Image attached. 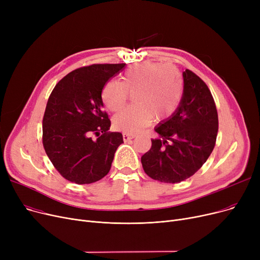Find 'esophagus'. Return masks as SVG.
Masks as SVG:
<instances>
[{
	"mask_svg": "<svg viewBox=\"0 0 260 260\" xmlns=\"http://www.w3.org/2000/svg\"><path fill=\"white\" fill-rule=\"evenodd\" d=\"M133 138H135V135L128 134V133H123V140H124V141H128Z\"/></svg>",
	"mask_w": 260,
	"mask_h": 260,
	"instance_id": "esophagus-1",
	"label": "esophagus"
}]
</instances>
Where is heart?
I'll list each match as a JSON object with an SVG mask.
<instances>
[{
    "instance_id": "obj_1",
    "label": "heart",
    "mask_w": 260,
    "mask_h": 260,
    "mask_svg": "<svg viewBox=\"0 0 260 260\" xmlns=\"http://www.w3.org/2000/svg\"><path fill=\"white\" fill-rule=\"evenodd\" d=\"M135 105L114 118V124L124 133L135 134L149 123L169 119L178 108L183 94V78L174 65L142 63L127 70L122 82L108 81L102 90V100L112 112H118L134 93Z\"/></svg>"
}]
</instances>
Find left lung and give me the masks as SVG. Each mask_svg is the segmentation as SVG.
Here are the masks:
<instances>
[{
    "label": "left lung",
    "instance_id": "8db88e82",
    "mask_svg": "<svg viewBox=\"0 0 260 260\" xmlns=\"http://www.w3.org/2000/svg\"><path fill=\"white\" fill-rule=\"evenodd\" d=\"M183 94L173 116L155 128L159 138L141 157L144 172L154 180L181 182L193 176L213 152L218 114L211 90L192 71L183 72Z\"/></svg>",
    "mask_w": 260,
    "mask_h": 260
}]
</instances>
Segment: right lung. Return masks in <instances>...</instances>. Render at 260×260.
I'll use <instances>...</instances> for the list:
<instances>
[{
	"label": "right lung",
	"instance_id": "1",
	"mask_svg": "<svg viewBox=\"0 0 260 260\" xmlns=\"http://www.w3.org/2000/svg\"><path fill=\"white\" fill-rule=\"evenodd\" d=\"M125 64H92L67 74L52 89L43 117L45 152L60 175L77 184L99 181L111 170L121 133L109 132L102 89ZM93 134L98 137L92 140Z\"/></svg>",
	"mask_w": 260,
	"mask_h": 260
}]
</instances>
